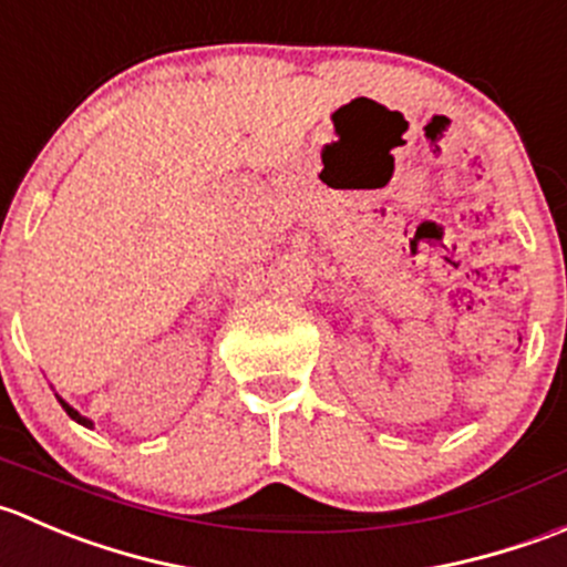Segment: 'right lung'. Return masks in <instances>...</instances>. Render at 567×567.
<instances>
[{
	"label": "right lung",
	"mask_w": 567,
	"mask_h": 567,
	"mask_svg": "<svg viewBox=\"0 0 567 567\" xmlns=\"http://www.w3.org/2000/svg\"><path fill=\"white\" fill-rule=\"evenodd\" d=\"M58 400H60V396H58ZM60 405H63V411H65V413H69V416H71V419H74V422H80V424H82V427H91V430H93V422H91V419H87V416H82V413H80V411H74V408H71V405H69V402H65V400H60Z\"/></svg>",
	"instance_id": "add662e5"
}]
</instances>
